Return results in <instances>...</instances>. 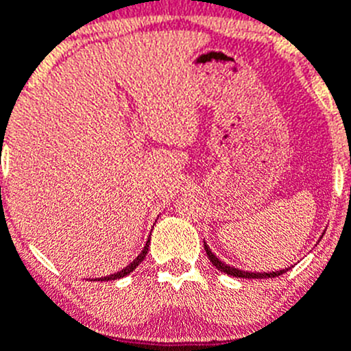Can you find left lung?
<instances>
[{"instance_id":"1","label":"left lung","mask_w":351,"mask_h":351,"mask_svg":"<svg viewBox=\"0 0 351 351\" xmlns=\"http://www.w3.org/2000/svg\"><path fill=\"white\" fill-rule=\"evenodd\" d=\"M204 250H206L209 261L213 262L217 269L223 271L224 274H230V276H234V278H250V280H255V278L258 280V278H261V280H262V278H276V276H280V274L287 273V271H288V269H283V271H274V273H248V271L237 269V267H231V266H228V264H224V262H221L219 258H217L216 255L210 252V248L207 247L206 243H204Z\"/></svg>"}]
</instances>
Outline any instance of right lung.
Returning a JSON list of instances; mask_svg holds the SVG:
<instances>
[{
	"label": "right lung",
	"mask_w": 351,
	"mask_h": 351,
	"mask_svg": "<svg viewBox=\"0 0 351 351\" xmlns=\"http://www.w3.org/2000/svg\"><path fill=\"white\" fill-rule=\"evenodd\" d=\"M147 250H149V241L147 243H145V247H144V250L141 252V254L137 255V258H134V262H132V264H128L127 267H125V269H121V271H118V273H114V274H110V276H104V278H97V281H110V280H120V278H123V276H127V274H130L132 271L135 269V267L138 266V264H141L142 261H144V257L145 255H147Z\"/></svg>",
	"instance_id": "right-lung-1"
}]
</instances>
